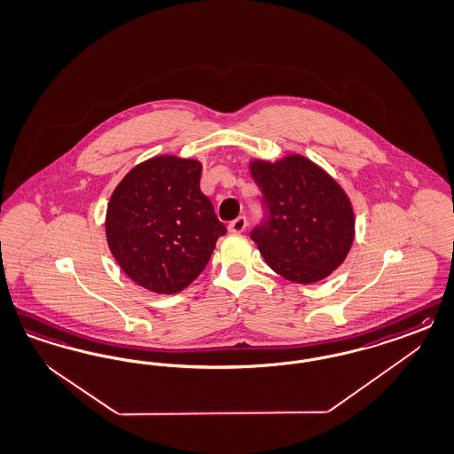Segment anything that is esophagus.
<instances>
[{
	"mask_svg": "<svg viewBox=\"0 0 454 454\" xmlns=\"http://www.w3.org/2000/svg\"><path fill=\"white\" fill-rule=\"evenodd\" d=\"M246 227H247V219H246L244 215L237 217V219L232 220V222L229 223V231H231V232H234V234H240V232H244V231H246Z\"/></svg>",
	"mask_w": 454,
	"mask_h": 454,
	"instance_id": "34e87169",
	"label": "esophagus"
}]
</instances>
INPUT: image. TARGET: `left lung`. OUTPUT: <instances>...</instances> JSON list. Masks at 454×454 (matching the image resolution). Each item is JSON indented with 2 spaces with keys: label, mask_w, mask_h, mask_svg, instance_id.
Masks as SVG:
<instances>
[{
  "label": "left lung",
  "mask_w": 454,
  "mask_h": 454,
  "mask_svg": "<svg viewBox=\"0 0 454 454\" xmlns=\"http://www.w3.org/2000/svg\"><path fill=\"white\" fill-rule=\"evenodd\" d=\"M250 174L265 210L250 239L269 267L297 284L336 270L354 240L351 202L336 180L301 155L252 161Z\"/></svg>",
  "instance_id": "1"
}]
</instances>
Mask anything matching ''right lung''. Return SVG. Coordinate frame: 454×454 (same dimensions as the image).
Returning <instances> with one entry per match:
<instances>
[{
    "instance_id": "add662e5",
    "label": "right lung",
    "mask_w": 454,
    "mask_h": 454,
    "mask_svg": "<svg viewBox=\"0 0 454 454\" xmlns=\"http://www.w3.org/2000/svg\"><path fill=\"white\" fill-rule=\"evenodd\" d=\"M202 165L155 157L120 182L106 240L123 272L152 293L176 294L200 276L225 225L200 191Z\"/></svg>"
}]
</instances>
